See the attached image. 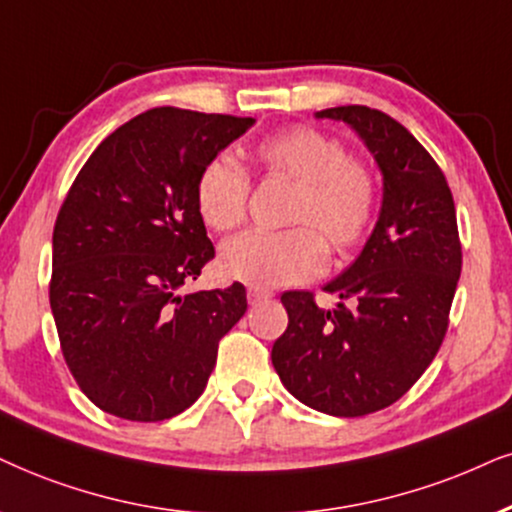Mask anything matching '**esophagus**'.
<instances>
[{
	"instance_id": "esophagus-1",
	"label": "esophagus",
	"mask_w": 512,
	"mask_h": 512,
	"mask_svg": "<svg viewBox=\"0 0 512 512\" xmlns=\"http://www.w3.org/2000/svg\"><path fill=\"white\" fill-rule=\"evenodd\" d=\"M274 297L271 290H264V288H248V302L250 304H260V302H267Z\"/></svg>"
}]
</instances>
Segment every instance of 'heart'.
Segmentation results:
<instances>
[{
  "instance_id": "1",
  "label": "heart",
  "mask_w": 512,
  "mask_h": 512,
  "mask_svg": "<svg viewBox=\"0 0 512 512\" xmlns=\"http://www.w3.org/2000/svg\"><path fill=\"white\" fill-rule=\"evenodd\" d=\"M252 160L269 177L297 184L288 224L307 226L231 238L219 255V269L231 281L264 290L309 281L326 267L320 233L335 250H347L371 229L378 186L368 167L347 158L338 139L312 127H288L252 148ZM248 191L241 167L229 158H215L203 167L196 184L200 219L215 231L236 229L245 219Z\"/></svg>"
}]
</instances>
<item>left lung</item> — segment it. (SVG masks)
<instances>
[{
	"mask_svg": "<svg viewBox=\"0 0 512 512\" xmlns=\"http://www.w3.org/2000/svg\"><path fill=\"white\" fill-rule=\"evenodd\" d=\"M314 115L345 122L364 141L383 174V203L357 260L323 286L340 297L335 309L316 307L307 290L281 295L288 328L271 364L309 409L357 418L404 397L435 359L461 241L449 184L409 129L368 106Z\"/></svg>",
	"mask_w": 512,
	"mask_h": 512,
	"instance_id": "obj_1",
	"label": "left lung"
}]
</instances>
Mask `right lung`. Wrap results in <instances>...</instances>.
<instances>
[{
  "label": "right lung",
  "instance_id": "1",
  "mask_svg": "<svg viewBox=\"0 0 512 512\" xmlns=\"http://www.w3.org/2000/svg\"><path fill=\"white\" fill-rule=\"evenodd\" d=\"M252 118L153 108L115 129L70 186L51 241L63 357L101 411L155 423L203 394L248 309L241 283L184 293L215 257L196 208L203 167Z\"/></svg>",
  "mask_w": 512,
  "mask_h": 512
}]
</instances>
